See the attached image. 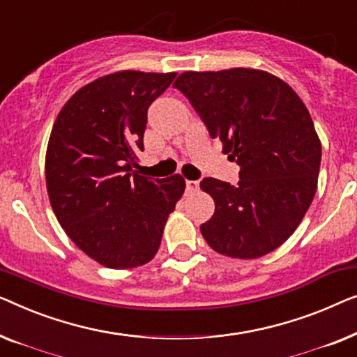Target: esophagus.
Returning <instances> with one entry per match:
<instances>
[{"mask_svg": "<svg viewBox=\"0 0 357 357\" xmlns=\"http://www.w3.org/2000/svg\"><path fill=\"white\" fill-rule=\"evenodd\" d=\"M185 189H188V192H195V190L199 189V183H197V181L188 179V181H185Z\"/></svg>", "mask_w": 357, "mask_h": 357, "instance_id": "34e87169", "label": "esophagus"}]
</instances>
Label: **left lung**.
<instances>
[{
    "instance_id": "1",
    "label": "left lung",
    "mask_w": 357,
    "mask_h": 357,
    "mask_svg": "<svg viewBox=\"0 0 357 357\" xmlns=\"http://www.w3.org/2000/svg\"><path fill=\"white\" fill-rule=\"evenodd\" d=\"M173 85L241 167L234 185L200 181L215 200L213 217L200 225L204 239L233 259L272 252L299 227L317 190L322 144L303 100L284 80L249 68L185 71Z\"/></svg>"
}]
</instances>
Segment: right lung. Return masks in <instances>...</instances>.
Returning <instances> with one entry per match:
<instances>
[{
    "instance_id": "1",
    "label": "right lung",
    "mask_w": 357,
    "mask_h": 357,
    "mask_svg": "<svg viewBox=\"0 0 357 357\" xmlns=\"http://www.w3.org/2000/svg\"><path fill=\"white\" fill-rule=\"evenodd\" d=\"M176 73L119 71L79 89L50 134L45 176L50 204L77 248L108 268L150 262L184 194L181 174L135 172L147 109Z\"/></svg>"
}]
</instances>
